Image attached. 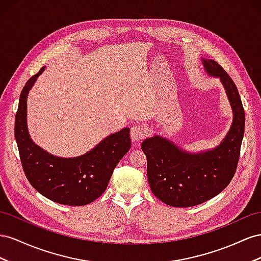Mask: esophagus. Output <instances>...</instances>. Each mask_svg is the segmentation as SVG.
Masks as SVG:
<instances>
[{
  "instance_id": "1",
  "label": "esophagus",
  "mask_w": 261,
  "mask_h": 261,
  "mask_svg": "<svg viewBox=\"0 0 261 261\" xmlns=\"http://www.w3.org/2000/svg\"><path fill=\"white\" fill-rule=\"evenodd\" d=\"M146 136V130L143 128L142 125L140 124H135L131 128V133H130V137L132 142L137 144L139 143L140 141H142Z\"/></svg>"
}]
</instances>
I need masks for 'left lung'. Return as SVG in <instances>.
<instances>
[{"label": "left lung", "mask_w": 261, "mask_h": 261, "mask_svg": "<svg viewBox=\"0 0 261 261\" xmlns=\"http://www.w3.org/2000/svg\"><path fill=\"white\" fill-rule=\"evenodd\" d=\"M201 62L207 75L221 81L233 111L225 138L214 148L198 153L186 151L159 135L141 143L153 195L175 207L203 203L227 187L235 174L244 137L245 111L233 80L214 60L201 58Z\"/></svg>", "instance_id": "obj_1"}]
</instances>
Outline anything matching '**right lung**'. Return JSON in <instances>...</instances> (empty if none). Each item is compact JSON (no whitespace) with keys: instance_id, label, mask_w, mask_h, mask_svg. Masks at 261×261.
<instances>
[{"instance_id":"right-lung-1","label":"right lung","mask_w":261,"mask_h":261,"mask_svg":"<svg viewBox=\"0 0 261 261\" xmlns=\"http://www.w3.org/2000/svg\"><path fill=\"white\" fill-rule=\"evenodd\" d=\"M44 69L42 66L27 81L19 96L15 139L21 165L29 182L43 197L65 205H85L102 195L115 167L130 150V129L113 133L76 158H60L44 151L32 140L27 126L28 94Z\"/></svg>"}]
</instances>
